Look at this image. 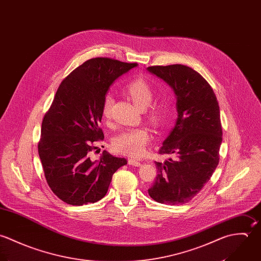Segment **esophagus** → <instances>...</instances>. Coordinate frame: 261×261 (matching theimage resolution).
Listing matches in <instances>:
<instances>
[{"mask_svg": "<svg viewBox=\"0 0 261 261\" xmlns=\"http://www.w3.org/2000/svg\"><path fill=\"white\" fill-rule=\"evenodd\" d=\"M128 163L130 165H133V166H140L141 165V162L139 160H136V159H133V158H130L128 160Z\"/></svg>", "mask_w": 261, "mask_h": 261, "instance_id": "esophagus-1", "label": "esophagus"}]
</instances>
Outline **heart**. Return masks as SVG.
Segmentation results:
<instances>
[{"mask_svg": "<svg viewBox=\"0 0 261 261\" xmlns=\"http://www.w3.org/2000/svg\"><path fill=\"white\" fill-rule=\"evenodd\" d=\"M127 94L139 108H147L152 102L154 93L151 86L143 79H137L131 82L127 86ZM114 105V97L112 94H107L103 103V115L105 118H109ZM164 111L161 107H154L147 113L149 121L153 125H159L163 121ZM149 131L145 127H137L126 129L116 135L112 141V146L115 151L129 155L139 156L141 155L149 141Z\"/></svg>", "mask_w": 261, "mask_h": 261, "instance_id": "obj_1", "label": "heart"}]
</instances>
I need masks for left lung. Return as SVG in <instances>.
Listing matches in <instances>:
<instances>
[{
  "label": "left lung",
  "mask_w": 261,
  "mask_h": 261,
  "mask_svg": "<svg viewBox=\"0 0 261 261\" xmlns=\"http://www.w3.org/2000/svg\"><path fill=\"white\" fill-rule=\"evenodd\" d=\"M147 70L171 88L177 112L174 127L159 150L170 157L154 162L158 174L148 194L161 204H186L201 192L219 163V104L207 81L189 66L157 65Z\"/></svg>",
  "instance_id": "1"
}]
</instances>
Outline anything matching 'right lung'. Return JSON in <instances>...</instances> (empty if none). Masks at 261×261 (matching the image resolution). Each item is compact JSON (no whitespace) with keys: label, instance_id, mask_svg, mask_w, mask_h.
I'll list each match as a JSON object with an SVG mask.
<instances>
[{"label":"right lung","instance_id":"obj_1","mask_svg":"<svg viewBox=\"0 0 261 261\" xmlns=\"http://www.w3.org/2000/svg\"><path fill=\"white\" fill-rule=\"evenodd\" d=\"M137 63L107 57L87 60L60 84L41 126L38 153L54 195L72 206L103 199L113 174L127 164L106 150L92 160L95 143L104 139L100 128L105 97L113 83Z\"/></svg>","mask_w":261,"mask_h":261}]
</instances>
